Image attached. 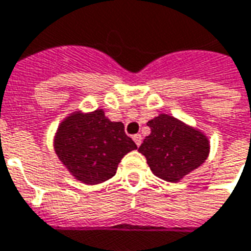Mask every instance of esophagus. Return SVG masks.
Segmentation results:
<instances>
[{"instance_id": "34e87169", "label": "esophagus", "mask_w": 251, "mask_h": 251, "mask_svg": "<svg viewBox=\"0 0 251 251\" xmlns=\"http://www.w3.org/2000/svg\"><path fill=\"white\" fill-rule=\"evenodd\" d=\"M133 140H134V143H136L137 147H140L141 143H143V137H141V134H134V136H133Z\"/></svg>"}]
</instances>
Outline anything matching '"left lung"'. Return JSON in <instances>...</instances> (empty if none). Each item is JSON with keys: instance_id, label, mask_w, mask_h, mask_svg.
Here are the masks:
<instances>
[{"instance_id": "1", "label": "left lung", "mask_w": 251, "mask_h": 251, "mask_svg": "<svg viewBox=\"0 0 251 251\" xmlns=\"http://www.w3.org/2000/svg\"><path fill=\"white\" fill-rule=\"evenodd\" d=\"M151 134L144 138L138 152L147 159L152 173L167 182H178L200 167L209 155L205 134L182 121L160 114L148 121Z\"/></svg>"}]
</instances>
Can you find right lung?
<instances>
[{"instance_id":"add662e5","label":"right lung","mask_w":251,"mask_h":251,"mask_svg":"<svg viewBox=\"0 0 251 251\" xmlns=\"http://www.w3.org/2000/svg\"><path fill=\"white\" fill-rule=\"evenodd\" d=\"M54 150L76 179L98 185L114 176L121 159L137 145L126 136L122 122H111L98 108L66 117L55 133Z\"/></svg>"}]
</instances>
